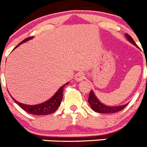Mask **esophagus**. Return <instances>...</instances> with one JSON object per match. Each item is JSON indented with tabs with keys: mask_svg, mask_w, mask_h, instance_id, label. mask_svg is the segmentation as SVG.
I'll list each match as a JSON object with an SVG mask.
<instances>
[{
	"mask_svg": "<svg viewBox=\"0 0 147 147\" xmlns=\"http://www.w3.org/2000/svg\"><path fill=\"white\" fill-rule=\"evenodd\" d=\"M85 78V75L82 72H79L75 75V80L78 82H80Z\"/></svg>",
	"mask_w": 147,
	"mask_h": 147,
	"instance_id": "34e87169",
	"label": "esophagus"
}]
</instances>
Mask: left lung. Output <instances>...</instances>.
I'll return each instance as SVG.
<instances>
[{
  "mask_svg": "<svg viewBox=\"0 0 147 147\" xmlns=\"http://www.w3.org/2000/svg\"><path fill=\"white\" fill-rule=\"evenodd\" d=\"M125 35L127 40L131 42L132 44H134L135 46L138 47V46L136 44V42H134L133 38L129 35H127L126 33ZM88 103L91 109L95 111V112H98V113H115V112H117L119 111H121L127 105V104L120 105V106H107V105H104L102 102H101L98 100V98H97L96 96L95 95V94H94L92 90H90V94H89Z\"/></svg>",
  "mask_w": 147,
  "mask_h": 147,
  "instance_id": "8db88e82",
  "label": "left lung"
}]
</instances>
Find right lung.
Here are the masks:
<instances>
[{
  "label": "right lung",
  "instance_id": "right-lung-1",
  "mask_svg": "<svg viewBox=\"0 0 147 147\" xmlns=\"http://www.w3.org/2000/svg\"><path fill=\"white\" fill-rule=\"evenodd\" d=\"M33 37H30V38H27V39L24 40L22 41L20 43L17 45L16 47L13 49L14 50L16 48H17L20 45L22 44L24 42H27L30 40L32 39ZM69 83H67L66 84L63 85L61 87H60L59 88V90H57V92L55 93L54 95L50 98L49 99H48L47 101H44V102L40 103V104H38V105H25V104H22V103H20L19 101H17L16 100H15L13 97L11 96L12 99L15 101V102L22 109H24V111H26L28 113L31 114V115H50V114L53 113L55 111L57 110V108L59 107L60 104H61V101L62 100L63 98V90H64V86H67V85L69 84Z\"/></svg>",
  "mask_w": 147,
  "mask_h": 147
}]
</instances>
